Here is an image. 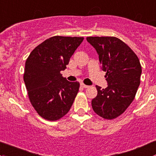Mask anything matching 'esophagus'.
<instances>
[{"mask_svg":"<svg viewBox=\"0 0 156 156\" xmlns=\"http://www.w3.org/2000/svg\"><path fill=\"white\" fill-rule=\"evenodd\" d=\"M80 85H81L82 87H83V88H85V89H87V88H89V86H87V85L83 84V83H81V84H80Z\"/></svg>","mask_w":156,"mask_h":156,"instance_id":"34e87169","label":"esophagus"}]
</instances>
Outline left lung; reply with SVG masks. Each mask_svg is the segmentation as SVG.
I'll return each mask as SVG.
<instances>
[{"label":"left lung","mask_w":156,"mask_h":156,"mask_svg":"<svg viewBox=\"0 0 156 156\" xmlns=\"http://www.w3.org/2000/svg\"><path fill=\"white\" fill-rule=\"evenodd\" d=\"M86 40L98 54L108 84L106 89L96 86L98 94L91 107L102 118L113 119L126 111L135 97L142 73L139 58L115 37H88Z\"/></svg>","instance_id":"1"}]
</instances>
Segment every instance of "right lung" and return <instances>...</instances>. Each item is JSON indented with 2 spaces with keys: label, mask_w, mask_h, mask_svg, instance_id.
Returning <instances> with one entry per match:
<instances>
[{
  "label": "right lung",
  "mask_w": 156,
  "mask_h": 156,
  "mask_svg": "<svg viewBox=\"0 0 156 156\" xmlns=\"http://www.w3.org/2000/svg\"><path fill=\"white\" fill-rule=\"evenodd\" d=\"M83 37L55 36L30 52L25 62L24 81L30 104L49 121L58 120L70 110L80 88L61 74Z\"/></svg>",
  "instance_id": "add662e5"
}]
</instances>
